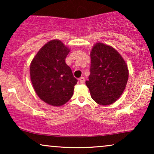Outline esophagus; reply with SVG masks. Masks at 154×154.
Masks as SVG:
<instances>
[{
	"mask_svg": "<svg viewBox=\"0 0 154 154\" xmlns=\"http://www.w3.org/2000/svg\"><path fill=\"white\" fill-rule=\"evenodd\" d=\"M79 81H80V83H83L84 82H85V78L83 77V76L79 78Z\"/></svg>",
	"mask_w": 154,
	"mask_h": 154,
	"instance_id": "34e87169",
	"label": "esophagus"
}]
</instances>
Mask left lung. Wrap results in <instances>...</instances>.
Segmentation results:
<instances>
[{
	"label": "left lung",
	"mask_w": 154,
	"mask_h": 154,
	"mask_svg": "<svg viewBox=\"0 0 154 154\" xmlns=\"http://www.w3.org/2000/svg\"><path fill=\"white\" fill-rule=\"evenodd\" d=\"M90 57V74L85 84L91 97L100 105L113 104L126 87L127 64L114 48L101 43L93 46Z\"/></svg>",
	"instance_id": "8db88e82"
}]
</instances>
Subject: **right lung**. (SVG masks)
<instances>
[{"mask_svg":"<svg viewBox=\"0 0 154 154\" xmlns=\"http://www.w3.org/2000/svg\"><path fill=\"white\" fill-rule=\"evenodd\" d=\"M69 50L59 40L48 42L38 52L30 66L31 83L43 102L60 106L71 98L78 80L65 59Z\"/></svg>","mask_w":154,"mask_h":154,"instance_id":"right-lung-1","label":"right lung"}]
</instances>
